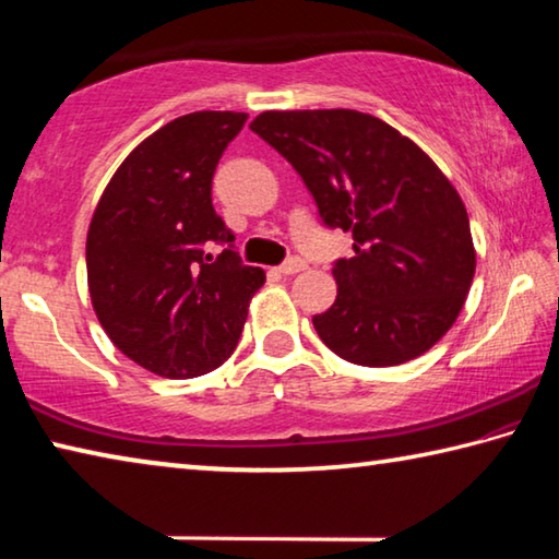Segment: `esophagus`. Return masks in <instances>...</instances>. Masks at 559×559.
Returning a JSON list of instances; mask_svg holds the SVG:
<instances>
[{"instance_id":"1","label":"esophagus","mask_w":559,"mask_h":559,"mask_svg":"<svg viewBox=\"0 0 559 559\" xmlns=\"http://www.w3.org/2000/svg\"><path fill=\"white\" fill-rule=\"evenodd\" d=\"M302 269H306V261L298 259V257H293V259H288V261H283L281 266H278V271L283 273V276H293V273H300Z\"/></svg>"}]
</instances>
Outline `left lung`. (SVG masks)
I'll use <instances>...</instances> for the list:
<instances>
[{
  "instance_id": "1",
  "label": "left lung",
  "mask_w": 559,
  "mask_h": 559,
  "mask_svg": "<svg viewBox=\"0 0 559 559\" xmlns=\"http://www.w3.org/2000/svg\"><path fill=\"white\" fill-rule=\"evenodd\" d=\"M302 177L330 229L353 231L337 298L313 316L347 362L392 367L433 347L466 302L476 249L466 206L424 150L357 110H266L251 122Z\"/></svg>"
}]
</instances>
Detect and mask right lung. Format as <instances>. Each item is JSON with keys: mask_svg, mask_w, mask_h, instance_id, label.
I'll return each instance as SVG.
<instances>
[{"mask_svg": "<svg viewBox=\"0 0 559 559\" xmlns=\"http://www.w3.org/2000/svg\"><path fill=\"white\" fill-rule=\"evenodd\" d=\"M246 112L200 110L145 138L93 212L86 269L93 310L122 355L169 380L229 357L266 273L243 266L212 204V177ZM224 242L212 258L209 249Z\"/></svg>", "mask_w": 559, "mask_h": 559, "instance_id": "add662e5", "label": "right lung"}]
</instances>
